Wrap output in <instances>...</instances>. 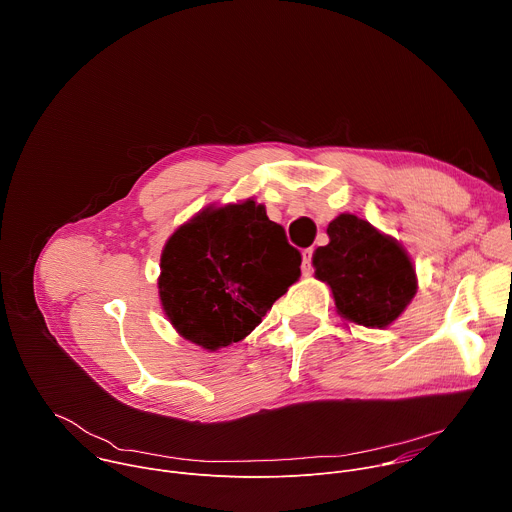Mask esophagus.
I'll return each mask as SVG.
<instances>
[{"label":"esophagus","instance_id":"esophagus-1","mask_svg":"<svg viewBox=\"0 0 512 512\" xmlns=\"http://www.w3.org/2000/svg\"><path fill=\"white\" fill-rule=\"evenodd\" d=\"M302 257H304V263H302V271H304V275H312V271H314V267H312L314 249H312V247H310V249H304Z\"/></svg>","mask_w":512,"mask_h":512}]
</instances>
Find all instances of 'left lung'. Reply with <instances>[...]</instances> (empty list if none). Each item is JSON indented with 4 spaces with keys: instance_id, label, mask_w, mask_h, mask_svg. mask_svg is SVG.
Wrapping results in <instances>:
<instances>
[{
    "instance_id": "left-lung-1",
    "label": "left lung",
    "mask_w": 512,
    "mask_h": 512,
    "mask_svg": "<svg viewBox=\"0 0 512 512\" xmlns=\"http://www.w3.org/2000/svg\"><path fill=\"white\" fill-rule=\"evenodd\" d=\"M330 243L314 253L316 277L332 289L338 314L367 328H387L417 291L405 249L371 223L340 214L328 225Z\"/></svg>"
}]
</instances>
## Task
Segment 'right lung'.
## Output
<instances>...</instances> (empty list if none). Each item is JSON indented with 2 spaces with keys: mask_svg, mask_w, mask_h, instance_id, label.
Segmentation results:
<instances>
[{
  "mask_svg": "<svg viewBox=\"0 0 512 512\" xmlns=\"http://www.w3.org/2000/svg\"><path fill=\"white\" fill-rule=\"evenodd\" d=\"M160 261L168 320L206 350L249 336L302 273L300 251L251 198L200 210L168 239Z\"/></svg>",
  "mask_w": 512,
  "mask_h": 512,
  "instance_id": "obj_1",
  "label": "right lung"
}]
</instances>
